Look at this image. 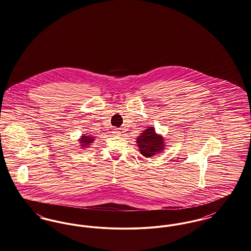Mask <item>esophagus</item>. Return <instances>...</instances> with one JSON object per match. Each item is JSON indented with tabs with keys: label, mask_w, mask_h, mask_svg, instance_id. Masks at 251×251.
Instances as JSON below:
<instances>
[{
	"label": "esophagus",
	"mask_w": 251,
	"mask_h": 251,
	"mask_svg": "<svg viewBox=\"0 0 251 251\" xmlns=\"http://www.w3.org/2000/svg\"><path fill=\"white\" fill-rule=\"evenodd\" d=\"M112 133L114 134V135H120V131L119 129H117V128H115V129H113V131H112Z\"/></svg>",
	"instance_id": "obj_1"
}]
</instances>
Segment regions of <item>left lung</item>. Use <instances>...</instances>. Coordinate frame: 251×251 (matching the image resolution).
Here are the masks:
<instances>
[{
	"instance_id": "8db88e82",
	"label": "left lung",
	"mask_w": 251,
	"mask_h": 251,
	"mask_svg": "<svg viewBox=\"0 0 251 251\" xmlns=\"http://www.w3.org/2000/svg\"><path fill=\"white\" fill-rule=\"evenodd\" d=\"M139 151L145 157H152L164 150L165 142L163 137L156 134L154 128L151 127L139 135L137 138Z\"/></svg>"
}]
</instances>
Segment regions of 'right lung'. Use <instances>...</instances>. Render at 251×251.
<instances>
[{
  "label": "right lung",
  "instance_id": "1",
  "mask_svg": "<svg viewBox=\"0 0 251 251\" xmlns=\"http://www.w3.org/2000/svg\"><path fill=\"white\" fill-rule=\"evenodd\" d=\"M93 137H91V136H82V138H81V141H80V143L82 144V145H80V146H82V147H84V146H89L90 144L93 142Z\"/></svg>",
  "mask_w": 251,
  "mask_h": 251
}]
</instances>
